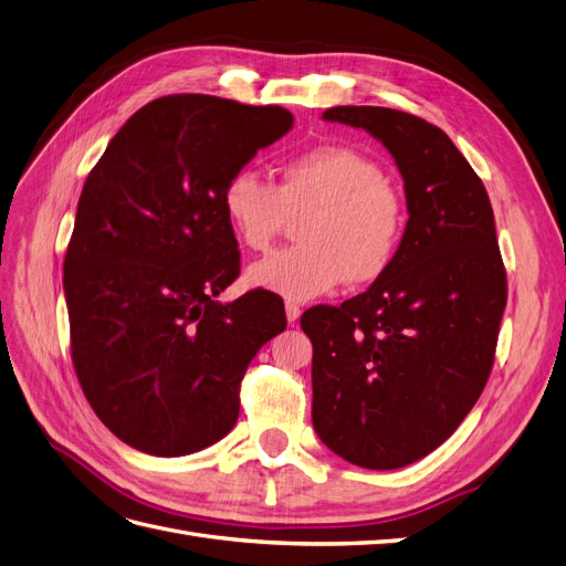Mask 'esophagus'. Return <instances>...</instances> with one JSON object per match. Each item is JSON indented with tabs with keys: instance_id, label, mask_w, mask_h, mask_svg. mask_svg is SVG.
<instances>
[{
	"instance_id": "obj_1",
	"label": "esophagus",
	"mask_w": 566,
	"mask_h": 566,
	"mask_svg": "<svg viewBox=\"0 0 566 566\" xmlns=\"http://www.w3.org/2000/svg\"><path fill=\"white\" fill-rule=\"evenodd\" d=\"M302 316V310L295 304V302H285V318H287V325H295Z\"/></svg>"
}]
</instances>
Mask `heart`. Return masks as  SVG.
I'll return each mask as SVG.
<instances>
[{"label": "heart", "instance_id": "1", "mask_svg": "<svg viewBox=\"0 0 566 566\" xmlns=\"http://www.w3.org/2000/svg\"><path fill=\"white\" fill-rule=\"evenodd\" d=\"M221 210L248 250H266L287 217L307 212L297 227L302 245L271 252L245 273L252 287L293 302L328 295L342 281H380L406 229L403 200L380 163L345 144H321L283 160L276 184L238 169L221 188Z\"/></svg>", "mask_w": 566, "mask_h": 566}]
</instances>
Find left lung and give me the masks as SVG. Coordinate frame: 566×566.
Returning <instances> with one entry per match:
<instances>
[{"instance_id": "obj_1", "label": "left lung", "mask_w": 566, "mask_h": 566, "mask_svg": "<svg viewBox=\"0 0 566 566\" xmlns=\"http://www.w3.org/2000/svg\"><path fill=\"white\" fill-rule=\"evenodd\" d=\"M323 119L366 129L391 153L408 221L380 281L302 316L312 420L339 458L397 470L441 447L489 380L507 302L493 210L470 163L422 117L337 106Z\"/></svg>"}]
</instances>
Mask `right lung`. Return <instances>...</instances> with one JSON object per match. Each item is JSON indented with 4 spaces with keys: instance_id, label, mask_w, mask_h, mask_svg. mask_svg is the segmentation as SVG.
Listing matches in <instances>:
<instances>
[{
    "instance_id": "obj_1",
    "label": "right lung",
    "mask_w": 566,
    "mask_h": 566,
    "mask_svg": "<svg viewBox=\"0 0 566 566\" xmlns=\"http://www.w3.org/2000/svg\"><path fill=\"white\" fill-rule=\"evenodd\" d=\"M293 123L281 106L163 96L84 181L63 262L73 364L98 420L136 451L179 458L227 437L250 361L285 331L266 290L217 297L241 266L221 188Z\"/></svg>"
}]
</instances>
